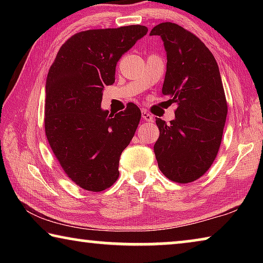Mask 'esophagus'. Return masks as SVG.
Segmentation results:
<instances>
[{
    "label": "esophagus",
    "mask_w": 263,
    "mask_h": 263,
    "mask_svg": "<svg viewBox=\"0 0 263 263\" xmlns=\"http://www.w3.org/2000/svg\"><path fill=\"white\" fill-rule=\"evenodd\" d=\"M141 116H142V118H144L146 122H153V116L151 115V114H148L147 111H142Z\"/></svg>",
    "instance_id": "1"
}]
</instances>
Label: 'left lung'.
Returning <instances> with one entry per match:
<instances>
[{
	"label": "left lung",
	"instance_id": "8db88e82",
	"mask_svg": "<svg viewBox=\"0 0 263 263\" xmlns=\"http://www.w3.org/2000/svg\"><path fill=\"white\" fill-rule=\"evenodd\" d=\"M167 54L162 95L176 106L167 124L157 118L160 136L154 144L158 166L169 180L189 183L215 161L224 131L228 103L217 61L210 50L175 23L154 26Z\"/></svg>",
	"mask_w": 263,
	"mask_h": 263
}]
</instances>
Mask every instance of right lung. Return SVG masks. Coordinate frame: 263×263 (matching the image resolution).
Returning <instances> with one entry per match:
<instances>
[{
    "label": "right lung",
    "instance_id": "1",
    "mask_svg": "<svg viewBox=\"0 0 263 263\" xmlns=\"http://www.w3.org/2000/svg\"><path fill=\"white\" fill-rule=\"evenodd\" d=\"M144 25L87 30L60 47L46 79L45 132L53 153L82 189L102 191L119 176V159L140 122L128 103L111 115L101 108L105 86L115 82L116 65L147 33Z\"/></svg>",
    "mask_w": 263,
    "mask_h": 263
}]
</instances>
